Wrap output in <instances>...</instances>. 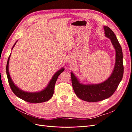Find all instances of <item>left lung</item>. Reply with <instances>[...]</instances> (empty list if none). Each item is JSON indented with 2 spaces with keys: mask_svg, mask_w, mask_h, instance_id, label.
Segmentation results:
<instances>
[{
  "mask_svg": "<svg viewBox=\"0 0 132 132\" xmlns=\"http://www.w3.org/2000/svg\"><path fill=\"white\" fill-rule=\"evenodd\" d=\"M105 36L110 39L116 51V62L110 77L100 84H84L79 82L73 72H71V83L77 96L87 102H97L109 98L116 90L123 75V53L121 46L115 34L110 28L104 26Z\"/></svg>",
  "mask_w": 132,
  "mask_h": 132,
  "instance_id": "obj_1",
  "label": "left lung"
}]
</instances>
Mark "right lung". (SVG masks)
Returning a JSON list of instances; mask_svg holds the SVG:
<instances>
[{"mask_svg":"<svg viewBox=\"0 0 132 132\" xmlns=\"http://www.w3.org/2000/svg\"><path fill=\"white\" fill-rule=\"evenodd\" d=\"M18 41L15 43L13 48H12V50L13 49L16 43ZM10 55L11 53L8 58V59H7L6 71L9 85L14 94L16 96L21 98L23 100L30 103H41L47 101H48L50 99H51L54 94V86L58 79V77H59V75L64 70V68L63 67L61 69L58 70L57 72L53 75V77L52 78L51 80L50 81L48 84L46 86V88L44 89L43 90L38 92H34V93L26 92L19 89L16 85H15V84L14 83L13 80H12V79L10 77V75L9 72V63Z\"/></svg>","mask_w":132,"mask_h":132,"instance_id":"1","label":"right lung"}]
</instances>
